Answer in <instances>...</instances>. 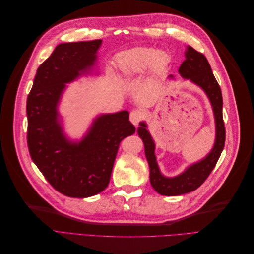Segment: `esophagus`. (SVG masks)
<instances>
[{"label": "esophagus", "mask_w": 254, "mask_h": 254, "mask_svg": "<svg viewBox=\"0 0 254 254\" xmlns=\"http://www.w3.org/2000/svg\"><path fill=\"white\" fill-rule=\"evenodd\" d=\"M143 118L144 113L140 109H134L130 112V122H131L134 126L139 125V123L143 120Z\"/></svg>", "instance_id": "1"}]
</instances>
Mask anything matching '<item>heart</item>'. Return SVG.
<instances>
[{
	"label": "heart",
	"instance_id": "obj_1",
	"mask_svg": "<svg viewBox=\"0 0 254 254\" xmlns=\"http://www.w3.org/2000/svg\"><path fill=\"white\" fill-rule=\"evenodd\" d=\"M117 63L120 71L131 77L142 74L148 67L157 73L163 71L170 63V56L155 48H134L122 53Z\"/></svg>",
	"mask_w": 254,
	"mask_h": 254
}]
</instances>
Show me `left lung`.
Segmentation results:
<instances>
[{"label": "left lung", "mask_w": 254, "mask_h": 254, "mask_svg": "<svg viewBox=\"0 0 254 254\" xmlns=\"http://www.w3.org/2000/svg\"><path fill=\"white\" fill-rule=\"evenodd\" d=\"M178 72L182 78L188 79L201 88L209 98L214 113L216 133H215L213 148L203 159L190 164L178 176L166 177L161 173L157 163V157L155 155L156 144L147 130V125L145 122L140 123L137 134L144 143L145 156L148 161L150 171L149 180L151 187L160 195L164 196L187 194L200 187L216 165L224 149L226 140L225 124L222 120L221 90L217 80L214 77L211 65L205 56L189 45L186 51V60L181 64ZM168 79L174 80L175 78L173 75H170Z\"/></svg>", "instance_id": "obj_1"}]
</instances>
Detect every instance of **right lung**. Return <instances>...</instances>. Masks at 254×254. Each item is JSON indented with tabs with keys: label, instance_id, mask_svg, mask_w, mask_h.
<instances>
[{
	"label": "right lung",
	"instance_id": "obj_1",
	"mask_svg": "<svg viewBox=\"0 0 254 254\" xmlns=\"http://www.w3.org/2000/svg\"><path fill=\"white\" fill-rule=\"evenodd\" d=\"M102 41L58 44L38 67L27 97L30 157L51 186L67 197H91L108 187L121 141L135 132L126 110L98 115L80 141H71L64 131L61 96L66 83L92 73Z\"/></svg>",
	"mask_w": 254,
	"mask_h": 254
}]
</instances>
